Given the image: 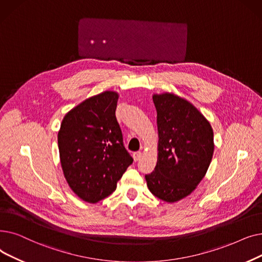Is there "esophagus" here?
I'll list each match as a JSON object with an SVG mask.
<instances>
[{"label": "esophagus", "instance_id": "1", "mask_svg": "<svg viewBox=\"0 0 262 262\" xmlns=\"http://www.w3.org/2000/svg\"><path fill=\"white\" fill-rule=\"evenodd\" d=\"M142 158V152L141 151H136L133 154V159L134 161H139Z\"/></svg>", "mask_w": 262, "mask_h": 262}]
</instances>
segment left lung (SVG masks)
<instances>
[{
  "label": "left lung",
  "instance_id": "left-lung-1",
  "mask_svg": "<svg viewBox=\"0 0 262 262\" xmlns=\"http://www.w3.org/2000/svg\"><path fill=\"white\" fill-rule=\"evenodd\" d=\"M157 108L158 157L147 186L163 202L191 195L206 176L214 151L213 130L202 112L169 92L154 94Z\"/></svg>",
  "mask_w": 262,
  "mask_h": 262
}]
</instances>
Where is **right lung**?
I'll return each instance as SVG.
<instances>
[{"label":"right lung","instance_id":"1","mask_svg":"<svg viewBox=\"0 0 262 262\" xmlns=\"http://www.w3.org/2000/svg\"><path fill=\"white\" fill-rule=\"evenodd\" d=\"M119 94L105 91L71 108L57 134L60 166L72 192L97 204L116 190L132 163L115 111Z\"/></svg>","mask_w":262,"mask_h":262}]
</instances>
